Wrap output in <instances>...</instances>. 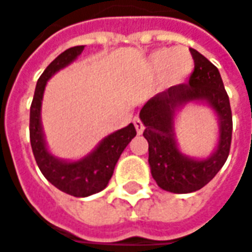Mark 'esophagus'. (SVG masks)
<instances>
[{"label":"esophagus","mask_w":252,"mask_h":252,"mask_svg":"<svg viewBox=\"0 0 252 252\" xmlns=\"http://www.w3.org/2000/svg\"><path fill=\"white\" fill-rule=\"evenodd\" d=\"M133 123H134L136 132L139 133V134H142V133H143V130H145V126H143L142 120L139 119V118H134V119H133Z\"/></svg>","instance_id":"1"}]
</instances>
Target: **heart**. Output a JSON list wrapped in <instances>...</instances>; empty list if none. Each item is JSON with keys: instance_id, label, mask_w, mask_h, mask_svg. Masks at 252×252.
Instances as JSON below:
<instances>
[{"instance_id": "1", "label": "heart", "mask_w": 252, "mask_h": 252, "mask_svg": "<svg viewBox=\"0 0 252 252\" xmlns=\"http://www.w3.org/2000/svg\"><path fill=\"white\" fill-rule=\"evenodd\" d=\"M149 66L153 72H161L166 85L183 82L194 69V59L189 48H160L149 57Z\"/></svg>"}]
</instances>
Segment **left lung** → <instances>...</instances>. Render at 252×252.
<instances>
[{
	"mask_svg": "<svg viewBox=\"0 0 252 252\" xmlns=\"http://www.w3.org/2000/svg\"><path fill=\"white\" fill-rule=\"evenodd\" d=\"M194 70L189 83L171 86L149 99L139 118L145 125L143 136L149 143V166L160 189L186 194L203 189L224 166L230 153L233 116L230 99L219 69L198 51L190 48ZM189 103H204L215 110L219 122V142L206 159H194L178 149L174 119Z\"/></svg>",
	"mask_w": 252,
	"mask_h": 252,
	"instance_id": "1",
	"label": "left lung"
}]
</instances>
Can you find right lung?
<instances>
[{"instance_id":"obj_1","label":"right lung","mask_w":252,"mask_h":252,"mask_svg":"<svg viewBox=\"0 0 252 252\" xmlns=\"http://www.w3.org/2000/svg\"><path fill=\"white\" fill-rule=\"evenodd\" d=\"M83 45L73 46L58 55L39 76L30 112V139L36 164L45 179L61 191L73 197H88L102 191L110 180L120 155L136 136V129L129 126L103 137L94 150L79 160H62L54 156L45 142L41 122V107L45 86L58 70L66 68L82 54Z\"/></svg>"}]
</instances>
